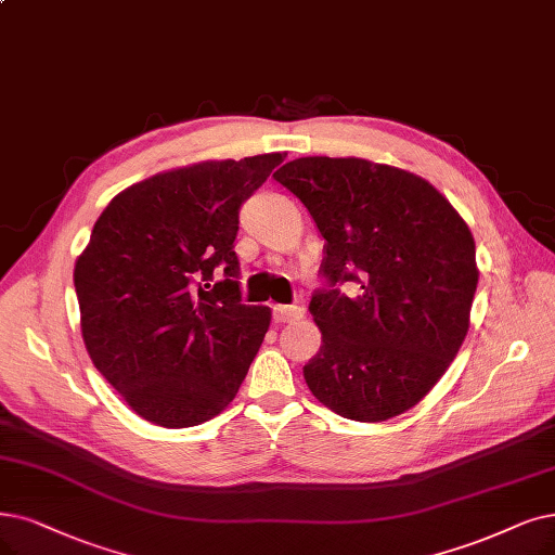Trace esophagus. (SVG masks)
Segmentation results:
<instances>
[{"label":"esophagus","mask_w":555,"mask_h":555,"mask_svg":"<svg viewBox=\"0 0 555 555\" xmlns=\"http://www.w3.org/2000/svg\"><path fill=\"white\" fill-rule=\"evenodd\" d=\"M305 317V307L302 302H294V305H275L273 307V321L275 323H294L298 319Z\"/></svg>","instance_id":"34e87169"}]
</instances>
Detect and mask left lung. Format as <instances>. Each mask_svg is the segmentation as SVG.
<instances>
[{"instance_id":"8db88e82","label":"left lung","mask_w":555,"mask_h":555,"mask_svg":"<svg viewBox=\"0 0 555 555\" xmlns=\"http://www.w3.org/2000/svg\"><path fill=\"white\" fill-rule=\"evenodd\" d=\"M273 177L325 238V284L309 300L323 344L302 366L307 387L344 418L403 414L467 337L478 284L467 223L433 184L385 164L302 157Z\"/></svg>"}]
</instances>
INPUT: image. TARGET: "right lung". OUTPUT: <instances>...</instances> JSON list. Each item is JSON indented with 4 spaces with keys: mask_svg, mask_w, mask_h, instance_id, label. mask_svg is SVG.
<instances>
[{
    "mask_svg": "<svg viewBox=\"0 0 555 555\" xmlns=\"http://www.w3.org/2000/svg\"><path fill=\"white\" fill-rule=\"evenodd\" d=\"M284 157L159 172L98 218L75 266L83 344L150 424H205L246 378L271 309L241 300L238 211Z\"/></svg>",
    "mask_w": 555,
    "mask_h": 555,
    "instance_id": "add662e5",
    "label": "right lung"
}]
</instances>
